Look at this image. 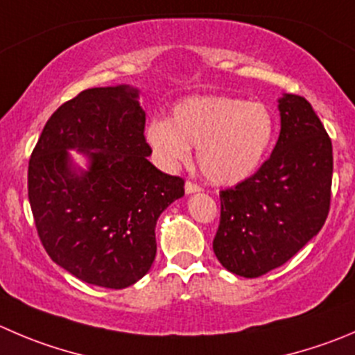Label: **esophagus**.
<instances>
[{
	"instance_id": "obj_1",
	"label": "esophagus",
	"mask_w": 355,
	"mask_h": 355,
	"mask_svg": "<svg viewBox=\"0 0 355 355\" xmlns=\"http://www.w3.org/2000/svg\"><path fill=\"white\" fill-rule=\"evenodd\" d=\"M202 188L198 187V184L191 183V181H187L184 183V191H187V195H191V193H197V191H200Z\"/></svg>"
}]
</instances>
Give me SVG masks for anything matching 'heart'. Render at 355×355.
Listing matches in <instances>:
<instances>
[{"instance_id":"obj_1","label":"heart","mask_w":355,"mask_h":355,"mask_svg":"<svg viewBox=\"0 0 355 355\" xmlns=\"http://www.w3.org/2000/svg\"><path fill=\"white\" fill-rule=\"evenodd\" d=\"M273 139L266 106L226 96L188 97L146 127V141L165 167L190 158L198 148V167L216 184H237L254 174Z\"/></svg>"}]
</instances>
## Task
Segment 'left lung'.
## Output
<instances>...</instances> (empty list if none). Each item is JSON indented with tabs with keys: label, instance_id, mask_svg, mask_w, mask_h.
Wrapping results in <instances>:
<instances>
[{
	"label": "left lung",
	"instance_id": "8db88e82",
	"mask_svg": "<svg viewBox=\"0 0 355 355\" xmlns=\"http://www.w3.org/2000/svg\"><path fill=\"white\" fill-rule=\"evenodd\" d=\"M281 134L256 174L223 190L212 249L235 275H263L291 259L329 212L333 146L305 97L279 99Z\"/></svg>",
	"mask_w": 355,
	"mask_h": 355
}]
</instances>
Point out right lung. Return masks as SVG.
I'll return each instance as SVG.
<instances>
[{
    "label": "right lung",
    "instance_id": "right-lung-1",
    "mask_svg": "<svg viewBox=\"0 0 355 355\" xmlns=\"http://www.w3.org/2000/svg\"><path fill=\"white\" fill-rule=\"evenodd\" d=\"M146 113L130 85L80 92L50 116L33 150L29 204L52 261L87 284H136L157 254L158 216L184 195V181L148 157ZM76 149L89 165L72 162Z\"/></svg>",
    "mask_w": 355,
    "mask_h": 355
}]
</instances>
